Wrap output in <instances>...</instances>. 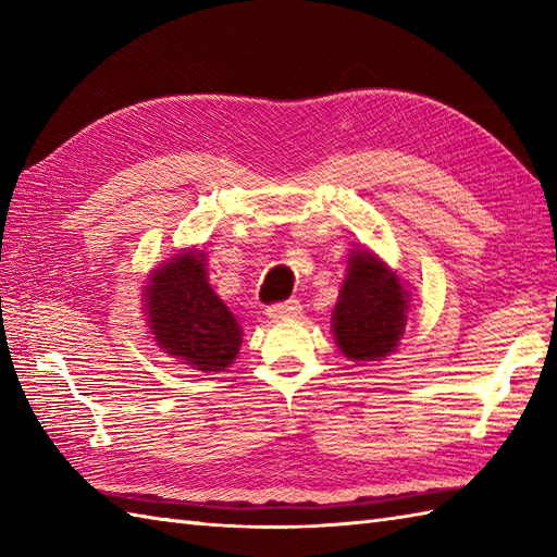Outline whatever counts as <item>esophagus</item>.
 <instances>
[{"label": "esophagus", "mask_w": 557, "mask_h": 557, "mask_svg": "<svg viewBox=\"0 0 557 557\" xmlns=\"http://www.w3.org/2000/svg\"><path fill=\"white\" fill-rule=\"evenodd\" d=\"M301 313V304L297 299H289L285 304H275L268 309L270 321H289V318H297Z\"/></svg>", "instance_id": "esophagus-1"}]
</instances>
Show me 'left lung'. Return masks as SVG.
<instances>
[{"instance_id":"8db88e82","label":"left lung","mask_w":557,"mask_h":557,"mask_svg":"<svg viewBox=\"0 0 557 557\" xmlns=\"http://www.w3.org/2000/svg\"><path fill=\"white\" fill-rule=\"evenodd\" d=\"M411 292L397 270L371 248L357 246L333 309V337L349 361H381L399 345L407 327Z\"/></svg>"}]
</instances>
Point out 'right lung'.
Listing matches in <instances>:
<instances>
[{"label":"right lung","mask_w":557,"mask_h":557,"mask_svg":"<svg viewBox=\"0 0 557 557\" xmlns=\"http://www.w3.org/2000/svg\"><path fill=\"white\" fill-rule=\"evenodd\" d=\"M206 258L191 246L150 270L140 309L160 351L196 371L215 373L234 363L244 333L210 287Z\"/></svg>","instance_id":"add662e5"}]
</instances>
